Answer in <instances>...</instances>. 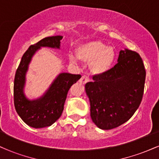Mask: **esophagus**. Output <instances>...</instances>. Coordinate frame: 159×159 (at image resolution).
Instances as JSON below:
<instances>
[{"mask_svg": "<svg viewBox=\"0 0 159 159\" xmlns=\"http://www.w3.org/2000/svg\"><path fill=\"white\" fill-rule=\"evenodd\" d=\"M90 81V78L88 75H83L81 78V79H80L79 81L82 84H86V83H87V82H89Z\"/></svg>", "mask_w": 159, "mask_h": 159, "instance_id": "esophagus-1", "label": "esophagus"}]
</instances>
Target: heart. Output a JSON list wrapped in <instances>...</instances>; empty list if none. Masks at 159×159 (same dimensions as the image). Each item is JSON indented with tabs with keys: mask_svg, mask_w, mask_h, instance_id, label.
I'll use <instances>...</instances> for the list:
<instances>
[{
	"mask_svg": "<svg viewBox=\"0 0 159 159\" xmlns=\"http://www.w3.org/2000/svg\"><path fill=\"white\" fill-rule=\"evenodd\" d=\"M76 55L78 59L90 63V69L95 74L107 72L115 58L114 48L99 41L90 42L78 46L76 49ZM78 58L73 54L69 55L72 63H77Z\"/></svg>",
	"mask_w": 159,
	"mask_h": 159,
	"instance_id": "1",
	"label": "heart"
}]
</instances>
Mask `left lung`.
<instances>
[{
	"label": "left lung",
	"instance_id": "8db88e82",
	"mask_svg": "<svg viewBox=\"0 0 159 159\" xmlns=\"http://www.w3.org/2000/svg\"><path fill=\"white\" fill-rule=\"evenodd\" d=\"M93 79L85 85L93 122L104 130L127 122L140 106L143 95L146 70L140 54L120 51L118 63Z\"/></svg>",
	"mask_w": 159,
	"mask_h": 159
}]
</instances>
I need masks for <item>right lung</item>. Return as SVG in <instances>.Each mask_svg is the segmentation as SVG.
Here are the masks:
<instances>
[{
  "label": "right lung",
  "mask_w": 159,
  "mask_h": 159,
  "mask_svg": "<svg viewBox=\"0 0 159 159\" xmlns=\"http://www.w3.org/2000/svg\"><path fill=\"white\" fill-rule=\"evenodd\" d=\"M62 38L61 36H49L30 45L23 54L16 70L13 86L16 112L27 125L36 129L50 126L61 117L69 90L81 77V75L62 73L43 97L36 101H29L25 98L23 93L25 73L32 56L40 47L60 48Z\"/></svg>",
  "instance_id": "right-lung-1"
}]
</instances>
